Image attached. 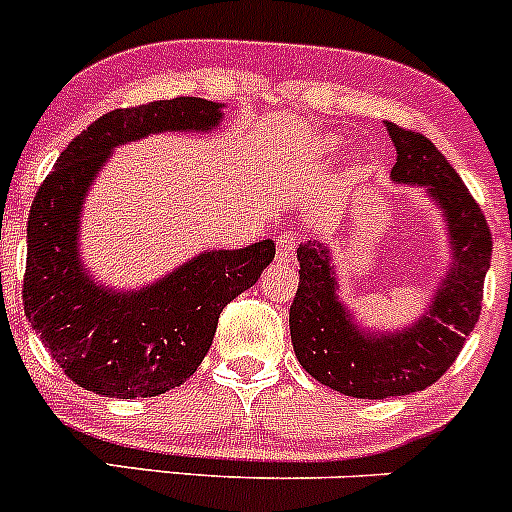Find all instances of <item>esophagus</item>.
Segmentation results:
<instances>
[{
    "mask_svg": "<svg viewBox=\"0 0 512 512\" xmlns=\"http://www.w3.org/2000/svg\"><path fill=\"white\" fill-rule=\"evenodd\" d=\"M296 259V236L284 233V236L276 241V261L279 264H294Z\"/></svg>",
    "mask_w": 512,
    "mask_h": 512,
    "instance_id": "1",
    "label": "esophagus"
}]
</instances>
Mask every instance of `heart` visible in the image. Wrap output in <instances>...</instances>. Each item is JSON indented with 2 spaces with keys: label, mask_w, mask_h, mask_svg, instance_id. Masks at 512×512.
<instances>
[{
  "label": "heart",
  "mask_w": 512,
  "mask_h": 512,
  "mask_svg": "<svg viewBox=\"0 0 512 512\" xmlns=\"http://www.w3.org/2000/svg\"><path fill=\"white\" fill-rule=\"evenodd\" d=\"M339 148H342V140H339L337 135H326V138L321 140V150H324V153L334 155L339 153Z\"/></svg>",
  "instance_id": "1"
}]
</instances>
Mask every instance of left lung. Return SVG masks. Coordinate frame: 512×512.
Wrapping results in <instances>:
<instances>
[{"label":"left lung","mask_w":512,"mask_h":512,"mask_svg":"<svg viewBox=\"0 0 512 512\" xmlns=\"http://www.w3.org/2000/svg\"><path fill=\"white\" fill-rule=\"evenodd\" d=\"M397 148L392 183L420 188L440 211L447 266L425 311L405 326H364L342 296L326 238L299 246V291L289 311L291 344L316 382L357 399H387L435 384L460 354L480 316L493 256L488 221L445 155L412 130L384 123Z\"/></svg>","instance_id":"8db88e82"}]
</instances>
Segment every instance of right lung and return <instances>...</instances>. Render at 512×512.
<instances>
[{"label": "right lung", "instance_id": "right-lung-1", "mask_svg": "<svg viewBox=\"0 0 512 512\" xmlns=\"http://www.w3.org/2000/svg\"><path fill=\"white\" fill-rule=\"evenodd\" d=\"M221 102L155 100L102 115L60 153L27 221L24 314L67 377L102 397H158L208 354L218 316L274 261L271 238L208 248L135 289L102 284L82 259L92 186L120 145L160 133H213Z\"/></svg>", "mask_w": 512, "mask_h": 512}]
</instances>
